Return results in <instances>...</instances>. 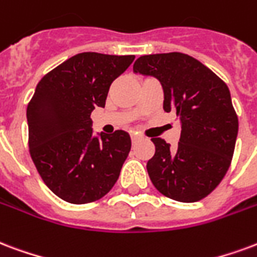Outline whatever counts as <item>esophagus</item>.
<instances>
[{"instance_id": "1", "label": "esophagus", "mask_w": 257, "mask_h": 257, "mask_svg": "<svg viewBox=\"0 0 257 257\" xmlns=\"http://www.w3.org/2000/svg\"><path fill=\"white\" fill-rule=\"evenodd\" d=\"M131 139H132V143H138L139 140H140V139H142V136H140V135H138V134H132L131 135Z\"/></svg>"}]
</instances>
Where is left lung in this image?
I'll list each match as a JSON object with an SVG mask.
<instances>
[{"label": "left lung", "instance_id": "obj_1", "mask_svg": "<svg viewBox=\"0 0 257 257\" xmlns=\"http://www.w3.org/2000/svg\"><path fill=\"white\" fill-rule=\"evenodd\" d=\"M134 72L161 81L163 110L181 121L177 148L161 138L151 139L155 154L147 172L154 187L173 200H201L219 185L234 153L238 118L227 85L184 53L139 57Z\"/></svg>", "mask_w": 257, "mask_h": 257}]
</instances>
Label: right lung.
<instances>
[{
	"label": "right lung",
	"mask_w": 257,
	"mask_h": 257,
	"mask_svg": "<svg viewBox=\"0 0 257 257\" xmlns=\"http://www.w3.org/2000/svg\"><path fill=\"white\" fill-rule=\"evenodd\" d=\"M135 56L80 53L42 77L27 107L28 146L38 173L72 204L99 200L114 187L131 151L125 131L92 135L91 113Z\"/></svg>",
	"instance_id": "1"
}]
</instances>
